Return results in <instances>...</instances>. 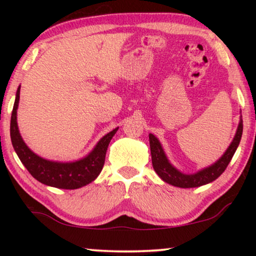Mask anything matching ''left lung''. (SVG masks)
<instances>
[{"label": "left lung", "instance_id": "8db88e82", "mask_svg": "<svg viewBox=\"0 0 256 256\" xmlns=\"http://www.w3.org/2000/svg\"><path fill=\"white\" fill-rule=\"evenodd\" d=\"M242 116H240V122L239 126H238L236 136H234L232 143L227 148L225 154L214 164L192 174H183L180 170H177L169 162V160H168L166 152H164L162 146H160V143L156 136L149 134L150 152H152L154 170L156 171V174L164 182H166L168 184L174 185V186L188 188H198L202 186V185L211 183V182L216 180L226 170L227 166H228L230 160H232L234 152H236L238 146L240 143L241 135H242Z\"/></svg>", "mask_w": 256, "mask_h": 256}]
</instances>
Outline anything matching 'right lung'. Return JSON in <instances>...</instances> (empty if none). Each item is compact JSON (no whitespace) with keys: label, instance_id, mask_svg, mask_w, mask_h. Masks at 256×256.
I'll return each mask as SVG.
<instances>
[{"label":"right lung","instance_id":"right-lung-1","mask_svg":"<svg viewBox=\"0 0 256 256\" xmlns=\"http://www.w3.org/2000/svg\"><path fill=\"white\" fill-rule=\"evenodd\" d=\"M20 90V86L17 88L12 120H10V138L17 156L31 176L48 186L66 188V190H74L92 183L102 170L108 144L118 128H115L104 135L88 155L76 162L62 163L42 158L31 152L20 134L18 126H17Z\"/></svg>","mask_w":256,"mask_h":256}]
</instances>
